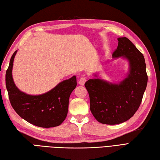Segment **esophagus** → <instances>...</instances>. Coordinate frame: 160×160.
Returning a JSON list of instances; mask_svg holds the SVG:
<instances>
[{
  "label": "esophagus",
  "instance_id": "34e87169",
  "mask_svg": "<svg viewBox=\"0 0 160 160\" xmlns=\"http://www.w3.org/2000/svg\"><path fill=\"white\" fill-rule=\"evenodd\" d=\"M86 81V79L85 77H81V78L79 79V84L81 85H83Z\"/></svg>",
  "mask_w": 160,
  "mask_h": 160
}]
</instances>
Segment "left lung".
Returning a JSON list of instances; mask_svg holds the SVG:
<instances>
[{"mask_svg":"<svg viewBox=\"0 0 160 160\" xmlns=\"http://www.w3.org/2000/svg\"><path fill=\"white\" fill-rule=\"evenodd\" d=\"M118 41L112 58L127 60L126 77L113 83L94 73L96 78L85 83L89 95L90 110L98 122L105 124H118L130 119L139 108L148 84L143 54L127 38H118Z\"/></svg>","mask_w":160,"mask_h":160,"instance_id":"8db88e82","label":"left lung"}]
</instances>
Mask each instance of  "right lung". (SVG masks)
I'll return each mask as SVG.
<instances>
[{"label":"right lung","mask_w":160,"mask_h":160,"mask_svg":"<svg viewBox=\"0 0 160 160\" xmlns=\"http://www.w3.org/2000/svg\"><path fill=\"white\" fill-rule=\"evenodd\" d=\"M17 52V50L12 55L5 77L12 107L21 118L35 126H59L67 117L70 95L77 86L76 76L60 82L46 93L36 96L27 94L18 89L12 78V70Z\"/></svg>","instance_id":"obj_1"}]
</instances>
